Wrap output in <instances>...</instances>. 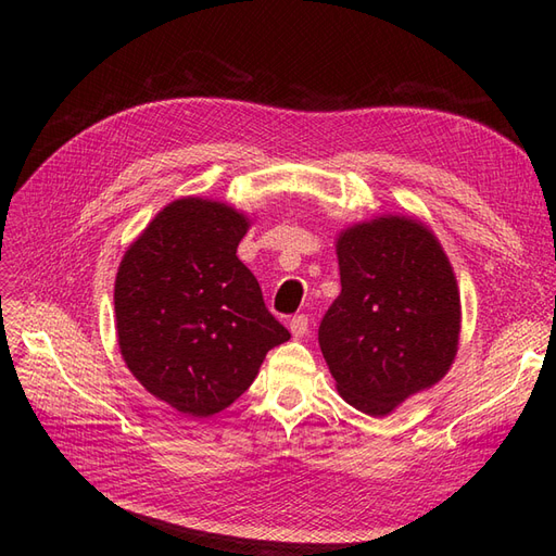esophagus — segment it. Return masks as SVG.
Here are the masks:
<instances>
[{"label":"esophagus","mask_w":556,"mask_h":556,"mask_svg":"<svg viewBox=\"0 0 556 556\" xmlns=\"http://www.w3.org/2000/svg\"><path fill=\"white\" fill-rule=\"evenodd\" d=\"M290 331L294 339H301V336L308 333V317L306 315H294L290 319Z\"/></svg>","instance_id":"34e87169"}]
</instances>
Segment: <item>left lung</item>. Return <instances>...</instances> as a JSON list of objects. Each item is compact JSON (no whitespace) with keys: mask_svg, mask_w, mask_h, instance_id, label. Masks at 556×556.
<instances>
[{"mask_svg":"<svg viewBox=\"0 0 556 556\" xmlns=\"http://www.w3.org/2000/svg\"><path fill=\"white\" fill-rule=\"evenodd\" d=\"M341 294L317 339L339 394L382 417L439 382L457 357L462 301L435 233L408 215H378L336 239Z\"/></svg>","mask_w":556,"mask_h":556,"instance_id":"left-lung-1","label":"left lung"}]
</instances>
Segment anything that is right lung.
<instances>
[{"label": "right lung", "mask_w": 556, "mask_h": 556, "mask_svg": "<svg viewBox=\"0 0 556 556\" xmlns=\"http://www.w3.org/2000/svg\"><path fill=\"white\" fill-rule=\"evenodd\" d=\"M248 229L250 217L225 201L180 197L117 266L121 355L150 394L182 415L211 417L231 406L266 352L290 339L237 257Z\"/></svg>", "instance_id": "right-lung-1"}]
</instances>
